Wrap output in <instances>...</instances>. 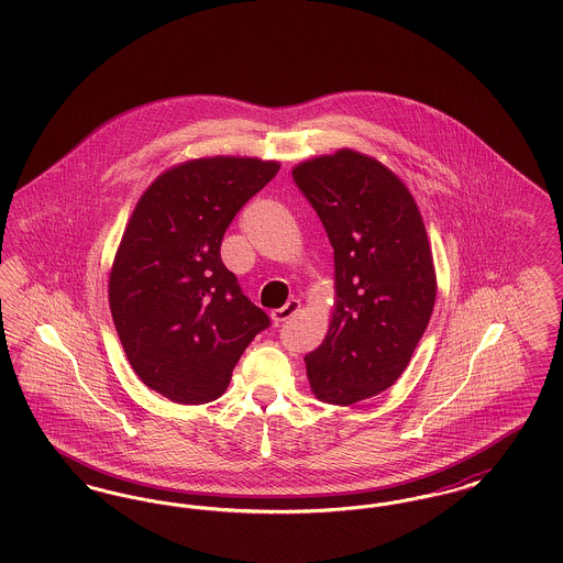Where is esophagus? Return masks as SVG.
<instances>
[{
    "mask_svg": "<svg viewBox=\"0 0 563 563\" xmlns=\"http://www.w3.org/2000/svg\"><path fill=\"white\" fill-rule=\"evenodd\" d=\"M299 299H295L291 297L283 308H278V310H274L272 312V321L276 322V324H280V322L289 321L291 317H294L295 312L299 310Z\"/></svg>",
    "mask_w": 563,
    "mask_h": 563,
    "instance_id": "1",
    "label": "esophagus"
}]
</instances>
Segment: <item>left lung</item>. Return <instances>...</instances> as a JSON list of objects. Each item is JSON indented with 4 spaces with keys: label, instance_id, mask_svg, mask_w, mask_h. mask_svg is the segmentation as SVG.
<instances>
[{
    "label": "left lung",
    "instance_id": "1",
    "mask_svg": "<svg viewBox=\"0 0 563 563\" xmlns=\"http://www.w3.org/2000/svg\"><path fill=\"white\" fill-rule=\"evenodd\" d=\"M333 246L335 301L321 346L306 354L317 399L365 401L390 388L422 340L437 297L429 236L411 191L354 150L294 168Z\"/></svg>",
    "mask_w": 563,
    "mask_h": 563
}]
</instances>
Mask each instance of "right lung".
<instances>
[{"label":"right lung","instance_id":"add662e5","mask_svg":"<svg viewBox=\"0 0 563 563\" xmlns=\"http://www.w3.org/2000/svg\"><path fill=\"white\" fill-rule=\"evenodd\" d=\"M280 162L213 156L164 170L139 198L109 272V308L139 379L181 405L219 399L268 314L221 262L232 219Z\"/></svg>","mask_w":563,"mask_h":563}]
</instances>
